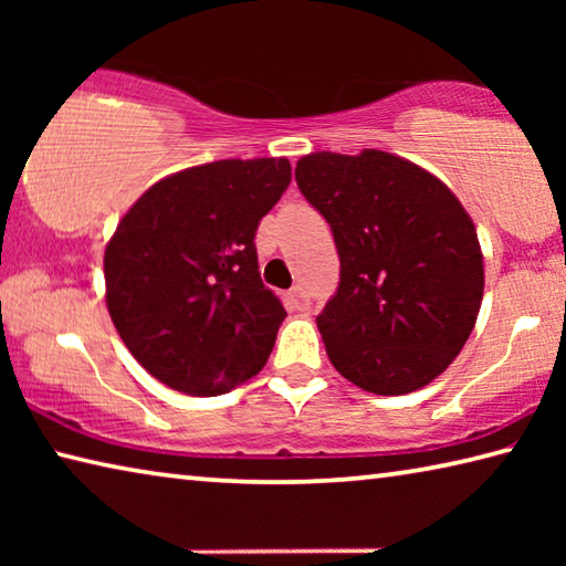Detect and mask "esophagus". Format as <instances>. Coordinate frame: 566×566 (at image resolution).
<instances>
[{
    "label": "esophagus",
    "mask_w": 566,
    "mask_h": 566,
    "mask_svg": "<svg viewBox=\"0 0 566 566\" xmlns=\"http://www.w3.org/2000/svg\"><path fill=\"white\" fill-rule=\"evenodd\" d=\"M290 304L294 310H306V306H310V294H306L302 284H296L290 290Z\"/></svg>",
    "instance_id": "esophagus-1"
}]
</instances>
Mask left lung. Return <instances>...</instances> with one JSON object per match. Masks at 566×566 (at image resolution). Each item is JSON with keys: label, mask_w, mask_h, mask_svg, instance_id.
I'll use <instances>...</instances> for the list:
<instances>
[{"label": "left lung", "mask_w": 566, "mask_h": 566, "mask_svg": "<svg viewBox=\"0 0 566 566\" xmlns=\"http://www.w3.org/2000/svg\"><path fill=\"white\" fill-rule=\"evenodd\" d=\"M294 177L339 252V286L317 317L334 369L387 397L429 385L482 304V249L464 207L434 175L379 149L306 155Z\"/></svg>", "instance_id": "8db88e82"}]
</instances>
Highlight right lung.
Wrapping results in <instances>:
<instances>
[{
	"mask_svg": "<svg viewBox=\"0 0 566 566\" xmlns=\"http://www.w3.org/2000/svg\"><path fill=\"white\" fill-rule=\"evenodd\" d=\"M292 181L286 159H222L157 181L104 252L109 317L161 385L214 397L270 359L286 317L256 264V227Z\"/></svg>",
	"mask_w": 566,
	"mask_h": 566,
	"instance_id": "1",
	"label": "right lung"
}]
</instances>
